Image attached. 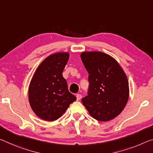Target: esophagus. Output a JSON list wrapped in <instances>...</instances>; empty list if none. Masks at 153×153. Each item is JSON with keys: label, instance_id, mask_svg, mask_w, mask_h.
<instances>
[{"label": "esophagus", "instance_id": "1", "mask_svg": "<svg viewBox=\"0 0 153 153\" xmlns=\"http://www.w3.org/2000/svg\"><path fill=\"white\" fill-rule=\"evenodd\" d=\"M76 97H77V100L79 101L82 99V95H81V94H77L76 95Z\"/></svg>", "mask_w": 153, "mask_h": 153}]
</instances>
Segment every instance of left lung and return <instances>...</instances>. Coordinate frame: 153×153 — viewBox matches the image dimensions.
Wrapping results in <instances>:
<instances>
[{
    "mask_svg": "<svg viewBox=\"0 0 153 153\" xmlns=\"http://www.w3.org/2000/svg\"><path fill=\"white\" fill-rule=\"evenodd\" d=\"M88 73V96L82 99L92 117L109 121L121 113L129 96V82L124 70L115 59L99 51L80 54Z\"/></svg>",
    "mask_w": 153,
    "mask_h": 153,
    "instance_id": "obj_1",
    "label": "left lung"
}]
</instances>
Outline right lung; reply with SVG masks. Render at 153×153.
Masks as SVG:
<instances>
[{
	"label": "right lung",
	"instance_id": "add662e5",
	"mask_svg": "<svg viewBox=\"0 0 153 153\" xmlns=\"http://www.w3.org/2000/svg\"><path fill=\"white\" fill-rule=\"evenodd\" d=\"M69 58V52L48 56L39 65L28 86V101L34 113L47 121L61 117L76 97L68 90L62 71Z\"/></svg>",
	"mask_w": 153,
	"mask_h": 153
}]
</instances>
